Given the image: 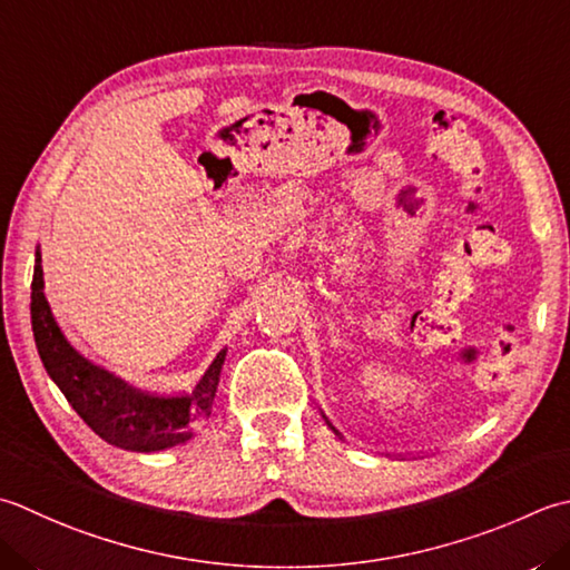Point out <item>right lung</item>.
<instances>
[{"label":"right lung","mask_w":570,"mask_h":570,"mask_svg":"<svg viewBox=\"0 0 570 570\" xmlns=\"http://www.w3.org/2000/svg\"><path fill=\"white\" fill-rule=\"evenodd\" d=\"M31 331L39 358L51 381L100 440L130 452H160L193 440L195 428L209 417L227 348L183 395H150L120 381L106 367L83 358L56 323L43 296L41 252L37 249L31 278Z\"/></svg>","instance_id":"obj_1"}]
</instances>
